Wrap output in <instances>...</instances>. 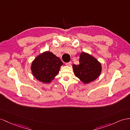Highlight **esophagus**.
I'll list each match as a JSON object with an SVG mask.
<instances>
[{
  "label": "esophagus",
  "instance_id": "obj_1",
  "mask_svg": "<svg viewBox=\"0 0 130 130\" xmlns=\"http://www.w3.org/2000/svg\"><path fill=\"white\" fill-rule=\"evenodd\" d=\"M71 61H70V62H66V65H67V66H71Z\"/></svg>",
  "mask_w": 130,
  "mask_h": 130
}]
</instances>
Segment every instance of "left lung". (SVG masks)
Listing matches in <instances>:
<instances>
[{"label": "left lung", "mask_w": 130, "mask_h": 130, "mask_svg": "<svg viewBox=\"0 0 130 130\" xmlns=\"http://www.w3.org/2000/svg\"><path fill=\"white\" fill-rule=\"evenodd\" d=\"M79 63V65H73L72 68L75 76L85 84H88L95 80L101 74V63L87 53H81Z\"/></svg>", "instance_id": "obj_1"}]
</instances>
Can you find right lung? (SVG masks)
Returning a JSON list of instances; mask_svg holds the SVG:
<instances>
[{
  "label": "right lung",
  "instance_id": "add662e5",
  "mask_svg": "<svg viewBox=\"0 0 130 130\" xmlns=\"http://www.w3.org/2000/svg\"><path fill=\"white\" fill-rule=\"evenodd\" d=\"M63 62L50 52L40 54L32 63V72L36 79L43 83L51 82L58 75Z\"/></svg>",
  "mask_w": 130,
  "mask_h": 130
}]
</instances>
